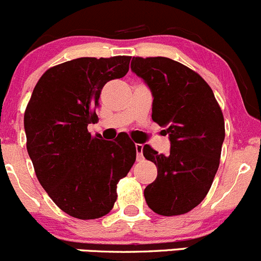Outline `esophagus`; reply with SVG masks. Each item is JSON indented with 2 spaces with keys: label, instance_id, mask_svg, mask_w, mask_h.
Segmentation results:
<instances>
[{
  "label": "esophagus",
  "instance_id": "34e87169",
  "mask_svg": "<svg viewBox=\"0 0 261 261\" xmlns=\"http://www.w3.org/2000/svg\"><path fill=\"white\" fill-rule=\"evenodd\" d=\"M136 147V159L140 162V160L144 159V155H143V145L141 144H135Z\"/></svg>",
  "mask_w": 261,
  "mask_h": 261
}]
</instances>
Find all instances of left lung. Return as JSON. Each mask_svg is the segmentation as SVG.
Listing matches in <instances>:
<instances>
[{"instance_id": "left-lung-1", "label": "left lung", "mask_w": 261, "mask_h": 261, "mask_svg": "<svg viewBox=\"0 0 261 261\" xmlns=\"http://www.w3.org/2000/svg\"><path fill=\"white\" fill-rule=\"evenodd\" d=\"M131 70L147 84L152 121L165 127L169 155L143 147L158 177L144 191L147 206L162 216H177L198 206L220 165L225 121L206 81L186 65L164 57H134Z\"/></svg>"}]
</instances>
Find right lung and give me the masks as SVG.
Instances as JSON below:
<instances>
[{
  "mask_svg": "<svg viewBox=\"0 0 261 261\" xmlns=\"http://www.w3.org/2000/svg\"><path fill=\"white\" fill-rule=\"evenodd\" d=\"M131 57L78 58L46 70L23 116L26 147L36 177L62 211L80 220L107 215L117 183L136 160L127 134L115 141L88 133L107 82L128 72Z\"/></svg>",
  "mask_w": 261,
  "mask_h": 261,
  "instance_id": "add662e5",
  "label": "right lung"
}]
</instances>
